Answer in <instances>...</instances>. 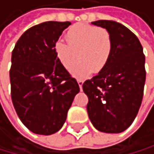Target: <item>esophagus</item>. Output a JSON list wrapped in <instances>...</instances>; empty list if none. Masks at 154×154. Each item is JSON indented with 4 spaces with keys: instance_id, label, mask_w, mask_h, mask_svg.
Instances as JSON below:
<instances>
[{
    "instance_id": "esophagus-1",
    "label": "esophagus",
    "mask_w": 154,
    "mask_h": 154,
    "mask_svg": "<svg viewBox=\"0 0 154 154\" xmlns=\"http://www.w3.org/2000/svg\"><path fill=\"white\" fill-rule=\"evenodd\" d=\"M78 83H79V86L80 90H82V85H83V82H82V80H78Z\"/></svg>"
}]
</instances>
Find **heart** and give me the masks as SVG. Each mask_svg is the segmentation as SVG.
Listing matches in <instances>:
<instances>
[{"mask_svg":"<svg viewBox=\"0 0 154 154\" xmlns=\"http://www.w3.org/2000/svg\"><path fill=\"white\" fill-rule=\"evenodd\" d=\"M68 42L58 41L55 53L62 66L69 69L79 58L80 61L72 69L71 74L76 79H86L95 71H102L110 58L112 41L107 30L97 26L78 23L67 32Z\"/></svg>","mask_w":154,"mask_h":154,"instance_id":"heart-1","label":"heart"}]
</instances>
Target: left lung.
<instances>
[{
    "label": "left lung",
    "instance_id": "1",
    "mask_svg": "<svg viewBox=\"0 0 154 154\" xmlns=\"http://www.w3.org/2000/svg\"><path fill=\"white\" fill-rule=\"evenodd\" d=\"M91 23L109 32L112 51L106 67L82 85L88 97L87 113L98 131L122 133L132 125L142 104L146 82L143 46L131 30L117 21Z\"/></svg>",
    "mask_w": 154,
    "mask_h": 154
}]
</instances>
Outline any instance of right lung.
Wrapping results in <instances>:
<instances>
[{"label": "right lung", "mask_w": 154, "mask_h": 154, "mask_svg": "<svg viewBox=\"0 0 154 154\" xmlns=\"http://www.w3.org/2000/svg\"><path fill=\"white\" fill-rule=\"evenodd\" d=\"M71 22L46 21L27 29L11 53V100L20 121L37 135L57 133L79 92L55 53V44Z\"/></svg>", "instance_id": "add662e5"}]
</instances>
